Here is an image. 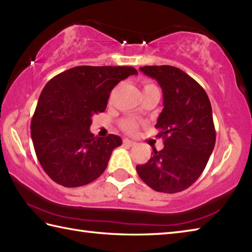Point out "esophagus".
<instances>
[{
    "instance_id": "34e87169",
    "label": "esophagus",
    "mask_w": 252,
    "mask_h": 252,
    "mask_svg": "<svg viewBox=\"0 0 252 252\" xmlns=\"http://www.w3.org/2000/svg\"><path fill=\"white\" fill-rule=\"evenodd\" d=\"M123 143H124V146H127V147L136 146V142L132 141V140H129V139H124V140H123Z\"/></svg>"
}]
</instances>
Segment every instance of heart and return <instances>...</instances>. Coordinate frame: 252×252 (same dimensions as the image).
<instances>
[{"label": "heart", "instance_id": "heart-1", "mask_svg": "<svg viewBox=\"0 0 252 252\" xmlns=\"http://www.w3.org/2000/svg\"><path fill=\"white\" fill-rule=\"evenodd\" d=\"M152 87H156V86L153 84L147 83L143 85V91L147 89H150V88H152ZM121 126L123 129L127 132H135L138 129V127H139V123L132 119H126V120H123L121 122Z\"/></svg>", "mask_w": 252, "mask_h": 252}]
</instances>
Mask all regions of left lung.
Here are the masks:
<instances>
[{"label":"left lung","mask_w":252,"mask_h":252,"mask_svg":"<svg viewBox=\"0 0 252 252\" xmlns=\"http://www.w3.org/2000/svg\"><path fill=\"white\" fill-rule=\"evenodd\" d=\"M163 92V110L156 128L164 148L137 165L138 175L153 190L183 191L201 175L215 146L212 107L207 92L196 80L174 66H143Z\"/></svg>","instance_id":"obj_1"}]
</instances>
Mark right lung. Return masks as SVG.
Segmentation results:
<instances>
[{"label":"right lung","mask_w":252,"mask_h":252,"mask_svg":"<svg viewBox=\"0 0 252 252\" xmlns=\"http://www.w3.org/2000/svg\"><path fill=\"white\" fill-rule=\"evenodd\" d=\"M131 66H77L53 77L39 96L30 129L35 155L49 177L80 187L105 171L121 137L97 138L92 116L104 112L112 89L137 75Z\"/></svg>","instance_id":"1"}]
</instances>
